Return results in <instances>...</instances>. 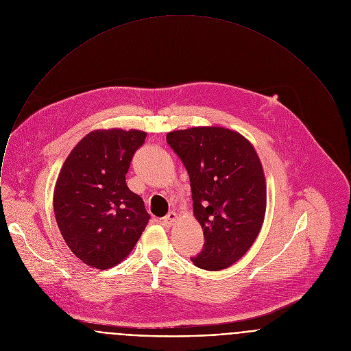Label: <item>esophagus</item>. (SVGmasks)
<instances>
[{
    "label": "esophagus",
    "mask_w": 351,
    "mask_h": 351,
    "mask_svg": "<svg viewBox=\"0 0 351 351\" xmlns=\"http://www.w3.org/2000/svg\"><path fill=\"white\" fill-rule=\"evenodd\" d=\"M178 221V215L176 214V213H169L163 219H162V222H163V225L165 226H167V228H170L174 222H177Z\"/></svg>",
    "instance_id": "1"
}]
</instances>
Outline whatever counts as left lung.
<instances>
[{
  "label": "left lung",
  "mask_w": 351,
  "mask_h": 351,
  "mask_svg": "<svg viewBox=\"0 0 351 351\" xmlns=\"http://www.w3.org/2000/svg\"><path fill=\"white\" fill-rule=\"evenodd\" d=\"M166 140L188 170L193 215L206 239L191 260L202 269H225L249 250L264 222L267 184L260 158L246 137L222 126L173 130Z\"/></svg>",
  "instance_id": "obj_1"
}]
</instances>
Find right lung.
Returning <instances> with one entry per match:
<instances>
[{"label":"right lung","instance_id":"right-lung-1","mask_svg":"<svg viewBox=\"0 0 351 351\" xmlns=\"http://www.w3.org/2000/svg\"><path fill=\"white\" fill-rule=\"evenodd\" d=\"M147 133L97 129L65 159L53 195L58 229L72 253L88 267L108 269L134 247L149 215L125 181Z\"/></svg>","mask_w":351,"mask_h":351}]
</instances>
